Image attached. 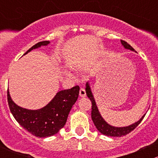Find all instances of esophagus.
I'll list each match as a JSON object with an SVG mask.
<instances>
[{
    "label": "esophagus",
    "instance_id": "34e87169",
    "mask_svg": "<svg viewBox=\"0 0 158 158\" xmlns=\"http://www.w3.org/2000/svg\"><path fill=\"white\" fill-rule=\"evenodd\" d=\"M86 95V92H85V90L83 88H80L79 89V96L80 97H85Z\"/></svg>",
    "mask_w": 158,
    "mask_h": 158
}]
</instances>
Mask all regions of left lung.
Masks as SVG:
<instances>
[{
    "mask_svg": "<svg viewBox=\"0 0 158 158\" xmlns=\"http://www.w3.org/2000/svg\"><path fill=\"white\" fill-rule=\"evenodd\" d=\"M121 43H122V46H123L125 49H130V50L131 51H135V49L132 47H131L127 42H125V41L124 40H121ZM85 87H86V88H85V92H86L87 96L89 97V98L91 100V102H92V113H91V114H92V121H93L94 125H95L96 128L98 129L102 134H103V135L111 137H122L124 136V135H126L136 128V127L141 123V122L143 120V118H144L145 114H144L139 121L135 122V124H132V125H129V126L122 127H122H121V128H118V127L111 126V125H109V124L103 119V118L102 117L101 114H100L88 82L86 83Z\"/></svg>",
    "mask_w": 158,
    "mask_h": 158,
    "instance_id": "obj_1",
    "label": "left lung"
}]
</instances>
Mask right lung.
I'll return each mask as SVG.
<instances>
[{
    "instance_id": "1",
    "label": "right lung",
    "mask_w": 158,
    "mask_h": 158,
    "mask_svg": "<svg viewBox=\"0 0 158 158\" xmlns=\"http://www.w3.org/2000/svg\"><path fill=\"white\" fill-rule=\"evenodd\" d=\"M49 41L39 42L28 49L23 55L32 49L47 46ZM79 86L57 92L50 102L38 110H29L20 107L11 99L7 89V102L13 116L25 130L39 138H47L58 133L63 128L72 107L77 100Z\"/></svg>"
}]
</instances>
